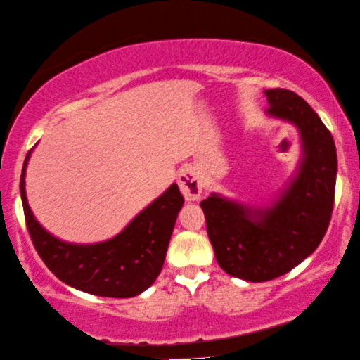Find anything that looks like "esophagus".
Wrapping results in <instances>:
<instances>
[{"mask_svg": "<svg viewBox=\"0 0 360 360\" xmlns=\"http://www.w3.org/2000/svg\"><path fill=\"white\" fill-rule=\"evenodd\" d=\"M177 184H179V189L186 201H198L201 198L202 183L194 167L184 166L179 171V176H177Z\"/></svg>", "mask_w": 360, "mask_h": 360, "instance_id": "esophagus-1", "label": "esophagus"}]
</instances>
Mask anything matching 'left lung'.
<instances>
[{
  "mask_svg": "<svg viewBox=\"0 0 360 360\" xmlns=\"http://www.w3.org/2000/svg\"><path fill=\"white\" fill-rule=\"evenodd\" d=\"M266 96L267 115L301 134L297 174L269 207H245L219 194L201 202L217 264L251 282L284 276L316 251L329 227L338 176L334 139L317 112L289 89H267Z\"/></svg>",
  "mask_w": 360,
  "mask_h": 360,
  "instance_id": "left-lung-1",
  "label": "left lung"
}]
</instances>
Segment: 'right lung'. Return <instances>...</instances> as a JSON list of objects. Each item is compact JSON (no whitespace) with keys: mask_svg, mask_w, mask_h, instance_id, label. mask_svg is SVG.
<instances>
[{"mask_svg":"<svg viewBox=\"0 0 360 360\" xmlns=\"http://www.w3.org/2000/svg\"><path fill=\"white\" fill-rule=\"evenodd\" d=\"M20 191L34 249L46 267L71 288L101 297H134L156 281L166 259L176 217L184 204L177 184L143 209L116 238L96 244H70L44 231L28 206L26 165Z\"/></svg>","mask_w":360,"mask_h":360,"instance_id":"add662e5","label":"right lung"}]
</instances>
